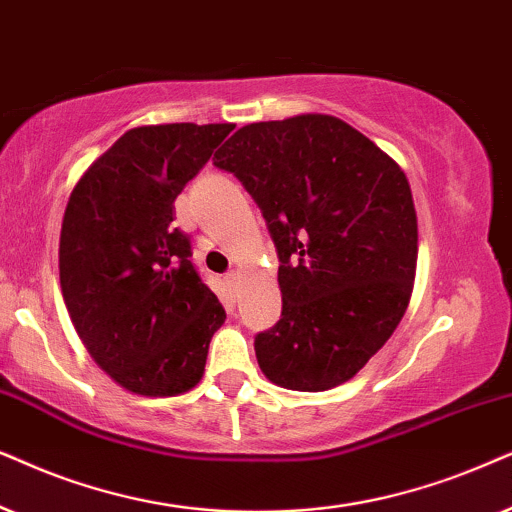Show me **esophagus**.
Wrapping results in <instances>:
<instances>
[{
  "label": "esophagus",
  "instance_id": "obj_1",
  "mask_svg": "<svg viewBox=\"0 0 512 512\" xmlns=\"http://www.w3.org/2000/svg\"><path fill=\"white\" fill-rule=\"evenodd\" d=\"M224 281L229 283V288H236V285L241 283V271H238V269L227 271V276H224Z\"/></svg>",
  "mask_w": 512,
  "mask_h": 512
}]
</instances>
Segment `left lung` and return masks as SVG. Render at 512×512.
I'll return each instance as SVG.
<instances>
[{"label":"left lung","mask_w":512,"mask_h":512,"mask_svg":"<svg viewBox=\"0 0 512 512\" xmlns=\"http://www.w3.org/2000/svg\"><path fill=\"white\" fill-rule=\"evenodd\" d=\"M267 220L281 320L255 337L269 381L327 391L363 370L405 316L417 210L391 156L330 114L248 124L215 154Z\"/></svg>","instance_id":"8db88e82"}]
</instances>
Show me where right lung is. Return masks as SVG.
<instances>
[{"label": "right lung", "mask_w": 512, "mask_h": 512, "mask_svg": "<svg viewBox=\"0 0 512 512\" xmlns=\"http://www.w3.org/2000/svg\"><path fill=\"white\" fill-rule=\"evenodd\" d=\"M234 124L126 131L67 201L60 288L91 358L126 391L163 398L194 388L224 318L173 224L175 199Z\"/></svg>", "instance_id": "right-lung-1"}]
</instances>
